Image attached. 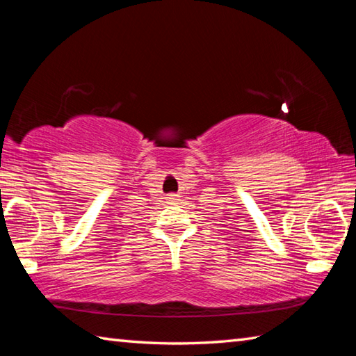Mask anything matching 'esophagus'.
I'll return each mask as SVG.
<instances>
[{
	"label": "esophagus",
	"mask_w": 356,
	"mask_h": 356,
	"mask_svg": "<svg viewBox=\"0 0 356 356\" xmlns=\"http://www.w3.org/2000/svg\"><path fill=\"white\" fill-rule=\"evenodd\" d=\"M177 197H179V195H177V194H168V195H166V200H170V202H174V200H177Z\"/></svg>",
	"instance_id": "esophagus-1"
}]
</instances>
